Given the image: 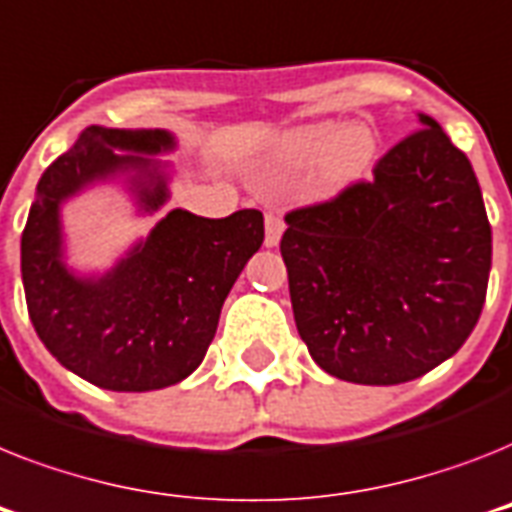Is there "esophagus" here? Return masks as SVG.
Returning a JSON list of instances; mask_svg holds the SVG:
<instances>
[{"label":"esophagus","mask_w":512,"mask_h":512,"mask_svg":"<svg viewBox=\"0 0 512 512\" xmlns=\"http://www.w3.org/2000/svg\"><path fill=\"white\" fill-rule=\"evenodd\" d=\"M284 220L278 215L268 213L265 215V247H278L281 242V234H284Z\"/></svg>","instance_id":"obj_1"}]
</instances>
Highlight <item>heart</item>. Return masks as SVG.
Listing matches in <instances>:
<instances>
[{
    "mask_svg": "<svg viewBox=\"0 0 512 512\" xmlns=\"http://www.w3.org/2000/svg\"><path fill=\"white\" fill-rule=\"evenodd\" d=\"M281 155L292 165H313L321 160V176L326 184L344 186L360 178L376 155V134L363 120L344 123L318 120L294 128L284 139Z\"/></svg>",
    "mask_w": 512,
    "mask_h": 512,
    "instance_id": "1",
    "label": "heart"
}]
</instances>
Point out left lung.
Segmentation results:
<instances>
[{"mask_svg": "<svg viewBox=\"0 0 512 512\" xmlns=\"http://www.w3.org/2000/svg\"><path fill=\"white\" fill-rule=\"evenodd\" d=\"M281 257L297 331L331 376L405 384L479 323L492 228L468 157L434 118L386 152L371 181L286 215Z\"/></svg>", "mask_w": 512, "mask_h": 512, "instance_id": "1", "label": "left lung"}]
</instances>
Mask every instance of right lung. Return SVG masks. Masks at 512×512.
Listing matches in <instances>:
<instances>
[{
    "instance_id": "add662e5",
    "label": "right lung",
    "mask_w": 512,
    "mask_h": 512,
    "mask_svg": "<svg viewBox=\"0 0 512 512\" xmlns=\"http://www.w3.org/2000/svg\"><path fill=\"white\" fill-rule=\"evenodd\" d=\"M176 136L162 128L89 126L44 170L20 239V270L36 334L60 365L110 392H152L184 381L205 360L231 286L265 239L263 213L199 218L170 210L105 273L65 263L62 205L123 181L139 213L170 199Z\"/></svg>"
}]
</instances>
